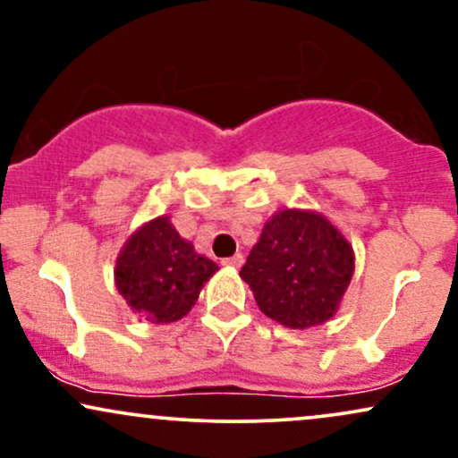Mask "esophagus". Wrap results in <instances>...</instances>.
Here are the masks:
<instances>
[{
  "mask_svg": "<svg viewBox=\"0 0 458 458\" xmlns=\"http://www.w3.org/2000/svg\"><path fill=\"white\" fill-rule=\"evenodd\" d=\"M225 267H233V269H239L241 265H243V254H234V256H230V259H224L222 260Z\"/></svg>",
  "mask_w": 458,
  "mask_h": 458,
  "instance_id": "34e87169",
  "label": "esophagus"
}]
</instances>
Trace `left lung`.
I'll return each instance as SVG.
<instances>
[{
	"label": "left lung",
	"mask_w": 458,
	"mask_h": 458,
	"mask_svg": "<svg viewBox=\"0 0 458 458\" xmlns=\"http://www.w3.org/2000/svg\"><path fill=\"white\" fill-rule=\"evenodd\" d=\"M353 271V247L327 217L284 208L265 224L241 277L267 317L308 329L338 312Z\"/></svg>",
	"instance_id": "1"
}]
</instances>
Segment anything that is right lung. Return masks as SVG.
I'll return each mask as SVG.
<instances>
[{
    "instance_id": "obj_1",
    "label": "right lung",
    "mask_w": 458,
    "mask_h": 458,
    "mask_svg": "<svg viewBox=\"0 0 458 458\" xmlns=\"http://www.w3.org/2000/svg\"><path fill=\"white\" fill-rule=\"evenodd\" d=\"M217 269L176 233L170 217L161 215L129 236L115 260L114 277L133 312L163 325L189 314L204 282Z\"/></svg>"
}]
</instances>
